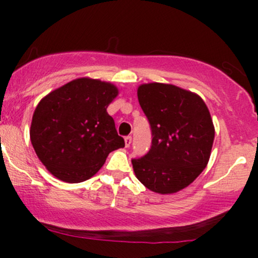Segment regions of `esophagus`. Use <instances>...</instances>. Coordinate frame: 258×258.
Here are the masks:
<instances>
[{"mask_svg":"<svg viewBox=\"0 0 258 258\" xmlns=\"http://www.w3.org/2000/svg\"><path fill=\"white\" fill-rule=\"evenodd\" d=\"M131 143H132V137H131V136H127V137L125 138V146H126V148H128L130 146H131Z\"/></svg>","mask_w":258,"mask_h":258,"instance_id":"1","label":"esophagus"}]
</instances>
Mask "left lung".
Here are the masks:
<instances>
[{"label":"left lung","mask_w":258,"mask_h":258,"mask_svg":"<svg viewBox=\"0 0 258 258\" xmlns=\"http://www.w3.org/2000/svg\"><path fill=\"white\" fill-rule=\"evenodd\" d=\"M138 102L152 130V147L132 160L136 177L159 194L182 190L203 172L211 155L215 127L201 97L174 85H141Z\"/></svg>","instance_id":"left-lung-1"}]
</instances>
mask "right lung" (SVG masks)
Wrapping results in <instances>:
<instances>
[{
	"label": "right lung",
	"instance_id": "add662e5",
	"mask_svg": "<svg viewBox=\"0 0 258 258\" xmlns=\"http://www.w3.org/2000/svg\"><path fill=\"white\" fill-rule=\"evenodd\" d=\"M119 90L110 82L80 78L40 100L30 127L37 158L58 179L80 183L94 176L109 153L125 147L106 108Z\"/></svg>",
	"mask_w": 258,
	"mask_h": 258
}]
</instances>
